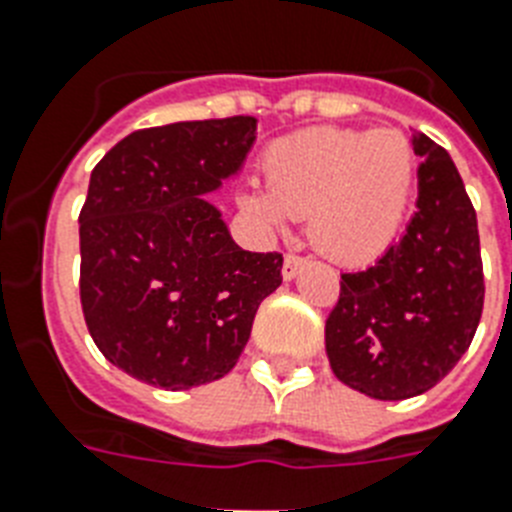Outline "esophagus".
I'll use <instances>...</instances> for the list:
<instances>
[{
    "label": "esophagus",
    "mask_w": 512,
    "mask_h": 512,
    "mask_svg": "<svg viewBox=\"0 0 512 512\" xmlns=\"http://www.w3.org/2000/svg\"><path fill=\"white\" fill-rule=\"evenodd\" d=\"M302 265H305V257L299 255H286L284 257V281H292V278H297V273L302 270Z\"/></svg>",
    "instance_id": "esophagus-1"
}]
</instances>
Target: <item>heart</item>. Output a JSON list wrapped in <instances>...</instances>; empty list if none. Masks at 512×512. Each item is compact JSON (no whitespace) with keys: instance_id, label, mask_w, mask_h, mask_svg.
I'll return each mask as SVG.
<instances>
[{"instance_id":"obj_1","label":"heart","mask_w":512,"mask_h":512,"mask_svg":"<svg viewBox=\"0 0 512 512\" xmlns=\"http://www.w3.org/2000/svg\"><path fill=\"white\" fill-rule=\"evenodd\" d=\"M265 186L242 207L268 231L307 218V236L328 260L363 265L392 247L415 191V155L400 131L313 128L278 139L263 157Z\"/></svg>"}]
</instances>
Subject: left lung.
<instances>
[{"instance_id":"1","label":"left lung","mask_w":512,"mask_h":512,"mask_svg":"<svg viewBox=\"0 0 512 512\" xmlns=\"http://www.w3.org/2000/svg\"><path fill=\"white\" fill-rule=\"evenodd\" d=\"M418 202L371 268L342 273L326 321L334 376L373 400L429 392L471 347L484 310L476 210L447 149L413 134Z\"/></svg>"}]
</instances>
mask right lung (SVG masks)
<instances>
[{
    "instance_id": "right-lung-1",
    "label": "right lung",
    "mask_w": 512,
    "mask_h": 512,
    "mask_svg": "<svg viewBox=\"0 0 512 512\" xmlns=\"http://www.w3.org/2000/svg\"><path fill=\"white\" fill-rule=\"evenodd\" d=\"M257 120L134 131L91 170L81 223V307L99 352L181 392L226 376L284 257L247 252L205 194L242 170Z\"/></svg>"
}]
</instances>
